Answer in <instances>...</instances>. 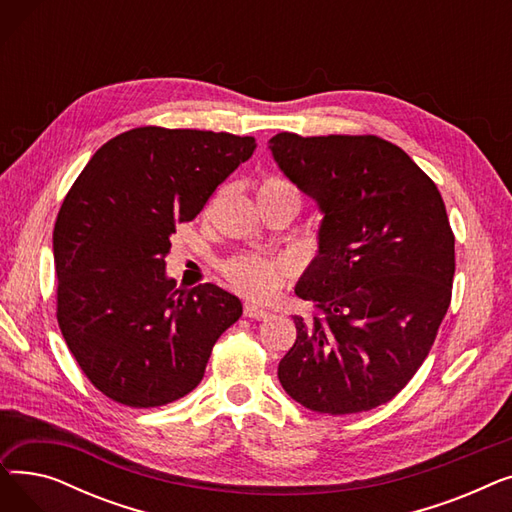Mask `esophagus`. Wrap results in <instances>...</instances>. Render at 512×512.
Listing matches in <instances>:
<instances>
[{
	"label": "esophagus",
	"mask_w": 512,
	"mask_h": 512,
	"mask_svg": "<svg viewBox=\"0 0 512 512\" xmlns=\"http://www.w3.org/2000/svg\"><path fill=\"white\" fill-rule=\"evenodd\" d=\"M245 315L247 317H251V319H265L267 315H270V313H267L265 309H261L259 305H255V303H245Z\"/></svg>",
	"instance_id": "esophagus-1"
}]
</instances>
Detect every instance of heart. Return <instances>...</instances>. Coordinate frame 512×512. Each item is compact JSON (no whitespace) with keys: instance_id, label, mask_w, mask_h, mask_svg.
<instances>
[{"instance_id":"heart-1","label":"heart","mask_w":512,"mask_h":512,"mask_svg":"<svg viewBox=\"0 0 512 512\" xmlns=\"http://www.w3.org/2000/svg\"><path fill=\"white\" fill-rule=\"evenodd\" d=\"M294 191V188L284 180H265L257 195H272ZM290 265L282 259H263L257 255H240L224 263V274L228 282L242 294L255 299L267 301L274 297V292L280 288L284 276L288 274Z\"/></svg>"}]
</instances>
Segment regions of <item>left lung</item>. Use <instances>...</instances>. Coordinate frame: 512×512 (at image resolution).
Listing matches in <instances>:
<instances>
[{
    "label": "left lung",
    "mask_w": 512,
    "mask_h": 512,
    "mask_svg": "<svg viewBox=\"0 0 512 512\" xmlns=\"http://www.w3.org/2000/svg\"><path fill=\"white\" fill-rule=\"evenodd\" d=\"M267 149L321 213L317 253L294 286L319 313L294 315L280 384L315 413L380 407L421 367L450 305L442 195L405 151L371 134L280 132Z\"/></svg>",
    "instance_id": "left-lung-1"
}]
</instances>
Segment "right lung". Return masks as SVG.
Masks as SVG:
<instances>
[{
  "label": "right lung",
  "instance_id": "right-lung-1",
  "mask_svg": "<svg viewBox=\"0 0 512 512\" xmlns=\"http://www.w3.org/2000/svg\"><path fill=\"white\" fill-rule=\"evenodd\" d=\"M255 151L253 137L145 126L89 159L53 228L58 321L91 384L120 405H168L197 388L242 315L215 284L176 288L170 236Z\"/></svg>",
  "mask_w": 512,
  "mask_h": 512
}]
</instances>
